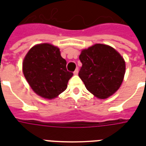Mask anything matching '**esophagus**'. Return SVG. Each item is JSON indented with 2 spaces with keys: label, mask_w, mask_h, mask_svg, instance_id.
Wrapping results in <instances>:
<instances>
[{
  "label": "esophagus",
  "mask_w": 146,
  "mask_h": 146,
  "mask_svg": "<svg viewBox=\"0 0 146 146\" xmlns=\"http://www.w3.org/2000/svg\"><path fill=\"white\" fill-rule=\"evenodd\" d=\"M73 74H74V75H77V74H78V69H76V70L73 72Z\"/></svg>",
  "instance_id": "esophagus-1"
}]
</instances>
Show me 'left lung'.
<instances>
[{
  "mask_svg": "<svg viewBox=\"0 0 146 146\" xmlns=\"http://www.w3.org/2000/svg\"><path fill=\"white\" fill-rule=\"evenodd\" d=\"M79 58V76L86 88L98 98H106L119 88L125 74V62L110 46L96 44L84 49Z\"/></svg>",
  "mask_w": 146,
  "mask_h": 146,
  "instance_id": "left-lung-1",
  "label": "left lung"
}]
</instances>
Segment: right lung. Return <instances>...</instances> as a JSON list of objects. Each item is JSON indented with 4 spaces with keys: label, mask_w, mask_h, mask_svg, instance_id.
<instances>
[{
    "label": "right lung",
    "mask_w": 146,
    "mask_h": 146,
    "mask_svg": "<svg viewBox=\"0 0 146 146\" xmlns=\"http://www.w3.org/2000/svg\"><path fill=\"white\" fill-rule=\"evenodd\" d=\"M23 71L33 92L48 99L63 92L73 75L67 71L59 48L50 44L33 46L24 58Z\"/></svg>",
    "instance_id": "add662e5"
}]
</instances>
